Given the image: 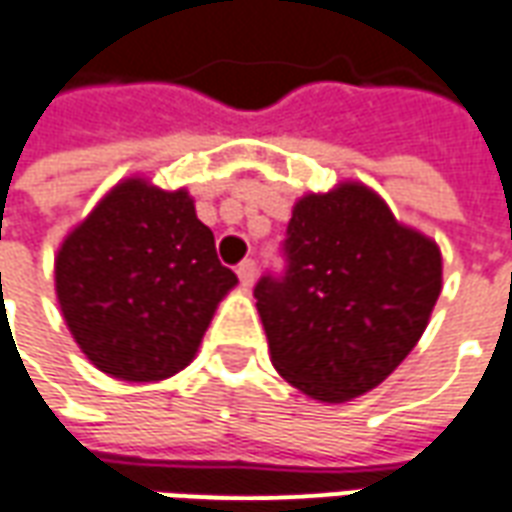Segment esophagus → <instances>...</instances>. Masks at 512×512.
I'll return each instance as SVG.
<instances>
[{"mask_svg":"<svg viewBox=\"0 0 512 512\" xmlns=\"http://www.w3.org/2000/svg\"><path fill=\"white\" fill-rule=\"evenodd\" d=\"M257 277V263L249 257V260H244L241 266H238V280H241V285L244 288H252V282H255Z\"/></svg>","mask_w":512,"mask_h":512,"instance_id":"34e87169","label":"esophagus"}]
</instances>
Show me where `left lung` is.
Here are the masks:
<instances>
[{
	"mask_svg": "<svg viewBox=\"0 0 512 512\" xmlns=\"http://www.w3.org/2000/svg\"><path fill=\"white\" fill-rule=\"evenodd\" d=\"M285 268L255 285L271 363L318 402L377 388L416 346L438 296L441 252L366 185L299 199Z\"/></svg>",
	"mask_w": 512,
	"mask_h": 512,
	"instance_id": "obj_1",
	"label": "left lung"
}]
</instances>
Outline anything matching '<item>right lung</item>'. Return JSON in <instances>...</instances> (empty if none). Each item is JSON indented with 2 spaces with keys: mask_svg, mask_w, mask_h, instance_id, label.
Listing matches in <instances>:
<instances>
[{
  "mask_svg": "<svg viewBox=\"0 0 512 512\" xmlns=\"http://www.w3.org/2000/svg\"><path fill=\"white\" fill-rule=\"evenodd\" d=\"M238 277L185 191L127 180L91 210L55 257L74 341L116 380L157 382L194 360L216 305Z\"/></svg>",
  "mask_w": 512,
  "mask_h": 512,
  "instance_id": "1",
  "label": "right lung"
}]
</instances>
